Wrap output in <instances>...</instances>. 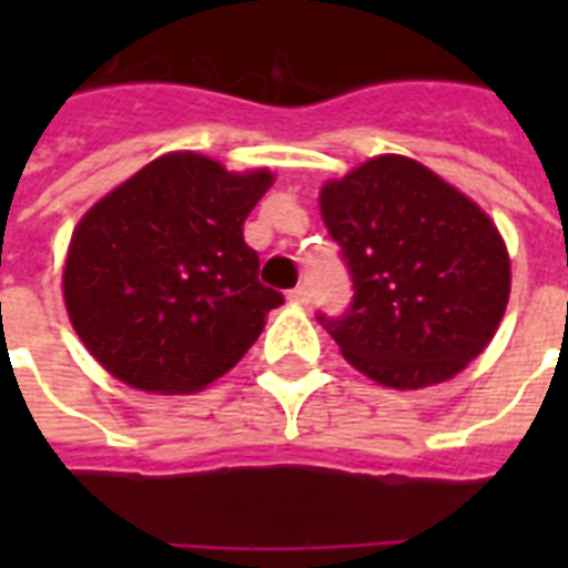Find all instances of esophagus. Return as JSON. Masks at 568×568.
Instances as JSON below:
<instances>
[{
  "mask_svg": "<svg viewBox=\"0 0 568 568\" xmlns=\"http://www.w3.org/2000/svg\"><path fill=\"white\" fill-rule=\"evenodd\" d=\"M288 301L297 303V306H306V303H310V288H306V285H297V288L288 292Z\"/></svg>",
  "mask_w": 568,
  "mask_h": 568,
  "instance_id": "obj_1",
  "label": "esophagus"
}]
</instances>
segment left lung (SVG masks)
<instances>
[{
	"label": "left lung",
	"mask_w": 568,
	"mask_h": 568,
	"mask_svg": "<svg viewBox=\"0 0 568 568\" xmlns=\"http://www.w3.org/2000/svg\"><path fill=\"white\" fill-rule=\"evenodd\" d=\"M321 217L354 280L318 321L356 372L388 388L459 374L501 324L510 256L489 214L406 155H377L321 189Z\"/></svg>",
	"instance_id": "1"
}]
</instances>
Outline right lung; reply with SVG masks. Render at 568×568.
<instances>
[{"instance_id":"obj_1","label":"right lung","mask_w":568,"mask_h":568,"mask_svg":"<svg viewBox=\"0 0 568 568\" xmlns=\"http://www.w3.org/2000/svg\"><path fill=\"white\" fill-rule=\"evenodd\" d=\"M267 171L230 173L168 153L105 194L75 226L64 303L93 359L132 388L189 395L226 374L283 294L258 283L244 221Z\"/></svg>"}]
</instances>
